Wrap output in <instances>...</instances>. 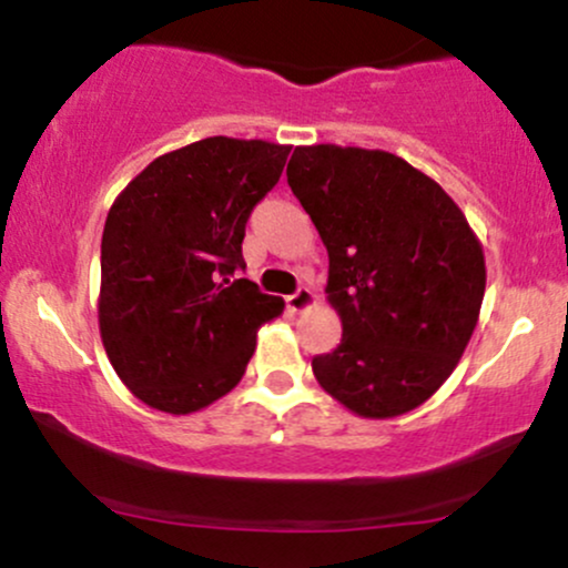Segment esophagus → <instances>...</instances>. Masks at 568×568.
Wrapping results in <instances>:
<instances>
[{"label": "esophagus", "instance_id": "34e87169", "mask_svg": "<svg viewBox=\"0 0 568 568\" xmlns=\"http://www.w3.org/2000/svg\"><path fill=\"white\" fill-rule=\"evenodd\" d=\"M285 304H288L291 312H304L315 304V293H312L310 288H298L296 293H291V296L285 298Z\"/></svg>", "mask_w": 568, "mask_h": 568}]
</instances>
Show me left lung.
<instances>
[{
    "instance_id": "8db88e82",
    "label": "left lung",
    "mask_w": 568,
    "mask_h": 568,
    "mask_svg": "<svg viewBox=\"0 0 568 568\" xmlns=\"http://www.w3.org/2000/svg\"><path fill=\"white\" fill-rule=\"evenodd\" d=\"M288 186L328 251L342 344L312 361L352 414L393 419L438 393L470 342L484 247L459 205L382 149L296 146Z\"/></svg>"
}]
</instances>
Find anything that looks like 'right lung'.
<instances>
[{"label":"right lung","mask_w":568,"mask_h":568,"mask_svg":"<svg viewBox=\"0 0 568 568\" xmlns=\"http://www.w3.org/2000/svg\"><path fill=\"white\" fill-rule=\"evenodd\" d=\"M291 146L213 135L149 162L122 189L101 240L98 328L125 387L192 414L243 379L256 331L283 315L245 270V224Z\"/></svg>","instance_id":"1"}]
</instances>
